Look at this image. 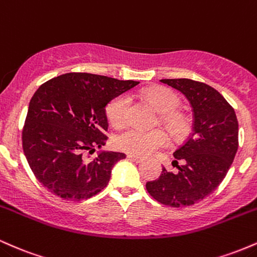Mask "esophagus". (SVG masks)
<instances>
[{"label": "esophagus", "mask_w": 257, "mask_h": 257, "mask_svg": "<svg viewBox=\"0 0 257 257\" xmlns=\"http://www.w3.org/2000/svg\"><path fill=\"white\" fill-rule=\"evenodd\" d=\"M127 159L135 161V163H141V161H142V159H141L140 157H136V155H132V154L127 155Z\"/></svg>", "instance_id": "obj_1"}]
</instances>
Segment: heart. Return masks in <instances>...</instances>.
<instances>
[{"mask_svg": "<svg viewBox=\"0 0 257 257\" xmlns=\"http://www.w3.org/2000/svg\"><path fill=\"white\" fill-rule=\"evenodd\" d=\"M143 97L161 115V122L175 138H182L188 134L189 122L182 113L177 111L181 100L175 92L169 88L155 87L143 92ZM130 98L127 94L115 97L106 106V117L115 127H120L127 120ZM169 137L163 130H144L132 127L120 134L115 140V146L120 151L132 155H149L158 149L166 147Z\"/></svg>", "mask_w": 257, "mask_h": 257, "instance_id": "1", "label": "heart"}]
</instances>
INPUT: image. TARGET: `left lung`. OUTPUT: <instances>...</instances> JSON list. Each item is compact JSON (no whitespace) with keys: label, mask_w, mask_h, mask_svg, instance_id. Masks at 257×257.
<instances>
[{"label":"left lung","mask_w":257,"mask_h":257,"mask_svg":"<svg viewBox=\"0 0 257 257\" xmlns=\"http://www.w3.org/2000/svg\"><path fill=\"white\" fill-rule=\"evenodd\" d=\"M186 96L193 109L191 136L174 153L178 172L165 167L147 191L164 205H193L211 194L226 177L238 151L234 109L214 87L189 79H163ZM183 164L178 165V160Z\"/></svg>","instance_id":"left-lung-1"}]
</instances>
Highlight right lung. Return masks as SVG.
Returning <instances> with one entry per match:
<instances>
[{
	"mask_svg": "<svg viewBox=\"0 0 257 257\" xmlns=\"http://www.w3.org/2000/svg\"><path fill=\"white\" fill-rule=\"evenodd\" d=\"M138 83L69 73L37 88L23 128V151L45 188L73 200L88 199L105 188L111 169L126 155L102 151L87 161L82 154L104 146L108 131L105 106Z\"/></svg>",
	"mask_w": 257,
	"mask_h": 257,
	"instance_id": "1",
	"label": "right lung"
}]
</instances>
